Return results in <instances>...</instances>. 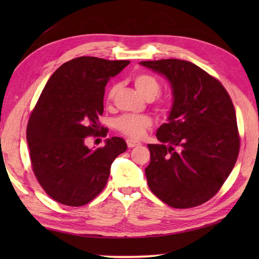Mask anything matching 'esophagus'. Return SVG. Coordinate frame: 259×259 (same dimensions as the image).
Masks as SVG:
<instances>
[{
  "mask_svg": "<svg viewBox=\"0 0 259 259\" xmlns=\"http://www.w3.org/2000/svg\"><path fill=\"white\" fill-rule=\"evenodd\" d=\"M126 145H128V147H135V146L140 145V143L134 139H126Z\"/></svg>",
  "mask_w": 259,
  "mask_h": 259,
  "instance_id": "1",
  "label": "esophagus"
}]
</instances>
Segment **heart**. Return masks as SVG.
Instances as JSON below:
<instances>
[{
  "mask_svg": "<svg viewBox=\"0 0 259 259\" xmlns=\"http://www.w3.org/2000/svg\"><path fill=\"white\" fill-rule=\"evenodd\" d=\"M133 82L138 93L147 100L154 103V107L157 112L163 113L166 109V102L163 99H154L161 91V84L157 78L150 73L140 72L133 77ZM116 85L109 87L106 94V99L111 103L116 94ZM115 129L121 134L128 136L130 138H142L146 131L151 128L152 120L147 115H133V114H123L114 121Z\"/></svg>",
  "mask_w": 259,
  "mask_h": 259,
  "instance_id": "1",
  "label": "heart"
}]
</instances>
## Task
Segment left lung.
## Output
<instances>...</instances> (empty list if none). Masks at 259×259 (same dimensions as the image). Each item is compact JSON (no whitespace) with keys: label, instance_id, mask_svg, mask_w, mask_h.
Here are the masks:
<instances>
[{"label":"left lung","instance_id":"left-lung-1","mask_svg":"<svg viewBox=\"0 0 259 259\" xmlns=\"http://www.w3.org/2000/svg\"><path fill=\"white\" fill-rule=\"evenodd\" d=\"M171 83L168 123L150 144L145 174L153 194L170 207L207 202L233 170L240 151L235 109L224 85L193 63L179 59L142 61Z\"/></svg>","mask_w":259,"mask_h":259}]
</instances>
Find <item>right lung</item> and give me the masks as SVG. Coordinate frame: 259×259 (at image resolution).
I'll return each mask as SVG.
<instances>
[{"mask_svg":"<svg viewBox=\"0 0 259 259\" xmlns=\"http://www.w3.org/2000/svg\"><path fill=\"white\" fill-rule=\"evenodd\" d=\"M129 60L77 57L52 74L30 112L26 138L38 184L51 199L69 207L89 203L104 190L111 165L126 151L120 137L89 150L87 137H106L99 123L109 77Z\"/></svg>","mask_w":259,"mask_h":259,"instance_id":"obj_1","label":"right lung"}]
</instances>
